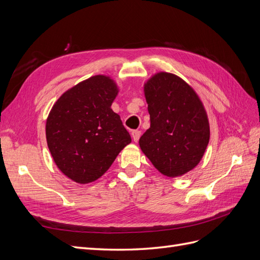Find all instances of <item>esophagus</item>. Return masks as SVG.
<instances>
[{"mask_svg":"<svg viewBox=\"0 0 260 260\" xmlns=\"http://www.w3.org/2000/svg\"><path fill=\"white\" fill-rule=\"evenodd\" d=\"M131 135H132L133 141H135V142H138L140 137H141V131L140 130H133Z\"/></svg>","mask_w":260,"mask_h":260,"instance_id":"esophagus-1","label":"esophagus"}]
</instances>
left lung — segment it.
Wrapping results in <instances>:
<instances>
[{
  "mask_svg": "<svg viewBox=\"0 0 260 260\" xmlns=\"http://www.w3.org/2000/svg\"><path fill=\"white\" fill-rule=\"evenodd\" d=\"M149 127L140 138L142 152L167 177L198 166L209 142V123L200 98L176 75L159 73L144 85Z\"/></svg>",
  "mask_w": 260,
  "mask_h": 260,
  "instance_id": "8db88e82",
  "label": "left lung"
}]
</instances>
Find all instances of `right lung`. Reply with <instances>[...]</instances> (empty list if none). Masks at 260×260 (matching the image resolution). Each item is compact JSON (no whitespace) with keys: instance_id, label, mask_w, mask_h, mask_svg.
<instances>
[{"instance_id":"add662e5","label":"right lung","mask_w":260,"mask_h":260,"mask_svg":"<svg viewBox=\"0 0 260 260\" xmlns=\"http://www.w3.org/2000/svg\"><path fill=\"white\" fill-rule=\"evenodd\" d=\"M117 94L111 78L91 77L62 94L46 119L53 159L77 183H90L103 176L131 142L119 115L111 108Z\"/></svg>"}]
</instances>
